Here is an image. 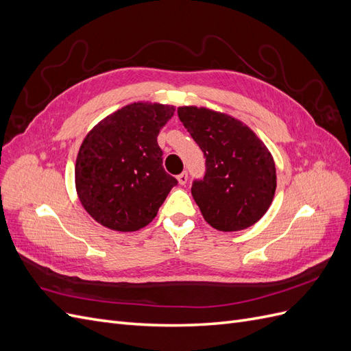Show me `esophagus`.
Wrapping results in <instances>:
<instances>
[{
    "label": "esophagus",
    "mask_w": 351,
    "mask_h": 351,
    "mask_svg": "<svg viewBox=\"0 0 351 351\" xmlns=\"http://www.w3.org/2000/svg\"><path fill=\"white\" fill-rule=\"evenodd\" d=\"M177 180H178V183H180V184L184 186V184L187 183L189 176H187V173L184 171V173H182V174H178V176H177Z\"/></svg>",
    "instance_id": "obj_1"
}]
</instances>
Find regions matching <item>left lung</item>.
<instances>
[{"instance_id": "1", "label": "left lung", "mask_w": 351, "mask_h": 351, "mask_svg": "<svg viewBox=\"0 0 351 351\" xmlns=\"http://www.w3.org/2000/svg\"><path fill=\"white\" fill-rule=\"evenodd\" d=\"M178 119L206 158L192 196L210 227L249 228L265 215L277 189L268 147L249 127L228 114L204 107H180Z\"/></svg>"}]
</instances>
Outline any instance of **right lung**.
<instances>
[{
  "label": "right lung",
  "instance_id": "right-lung-1",
  "mask_svg": "<svg viewBox=\"0 0 351 351\" xmlns=\"http://www.w3.org/2000/svg\"><path fill=\"white\" fill-rule=\"evenodd\" d=\"M173 105L133 102L105 117L86 134L76 159L80 204L101 226L137 231L156 217L177 180L165 173L159 130Z\"/></svg>",
  "mask_w": 351,
  "mask_h": 351
}]
</instances>
